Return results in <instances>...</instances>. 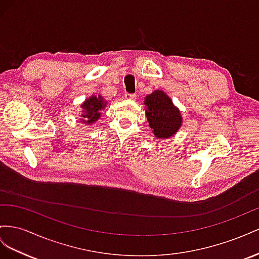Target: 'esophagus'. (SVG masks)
I'll return each instance as SVG.
<instances>
[{
    "label": "esophagus",
    "instance_id": "34e87169",
    "mask_svg": "<svg viewBox=\"0 0 259 259\" xmlns=\"http://www.w3.org/2000/svg\"><path fill=\"white\" fill-rule=\"evenodd\" d=\"M124 98H125V99H128V100H132V101H135V100L137 99V95H136V94L125 93V94H124Z\"/></svg>",
    "mask_w": 259,
    "mask_h": 259
}]
</instances>
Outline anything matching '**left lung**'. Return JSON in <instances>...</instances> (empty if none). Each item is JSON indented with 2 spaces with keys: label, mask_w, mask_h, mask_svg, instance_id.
Masks as SVG:
<instances>
[{
  "label": "left lung",
  "mask_w": 259,
  "mask_h": 259,
  "mask_svg": "<svg viewBox=\"0 0 259 259\" xmlns=\"http://www.w3.org/2000/svg\"><path fill=\"white\" fill-rule=\"evenodd\" d=\"M145 115L150 128L157 139H167L177 134L182 124V116L171 99L160 90L146 95Z\"/></svg>",
  "instance_id": "1"
}]
</instances>
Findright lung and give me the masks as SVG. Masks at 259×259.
Here are the masks:
<instances>
[{
	"mask_svg": "<svg viewBox=\"0 0 259 259\" xmlns=\"http://www.w3.org/2000/svg\"><path fill=\"white\" fill-rule=\"evenodd\" d=\"M107 102L103 99L101 95H92V97L85 100L82 104H81V108H82V122L91 124L94 121H97L101 117V110L106 107Z\"/></svg>",
	"mask_w": 259,
	"mask_h": 259,
	"instance_id": "add662e5",
	"label": "right lung"
}]
</instances>
